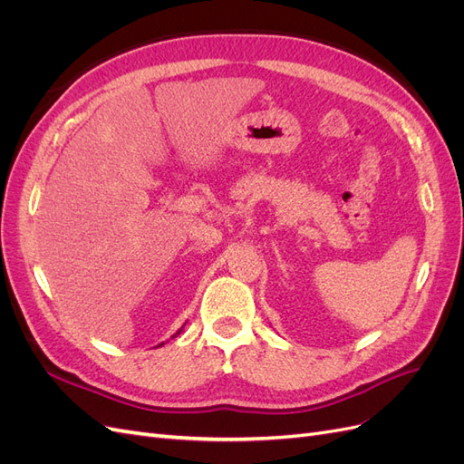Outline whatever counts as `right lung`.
Here are the masks:
<instances>
[{
    "label": "right lung",
    "mask_w": 464,
    "mask_h": 464,
    "mask_svg": "<svg viewBox=\"0 0 464 464\" xmlns=\"http://www.w3.org/2000/svg\"><path fill=\"white\" fill-rule=\"evenodd\" d=\"M181 329H184V327H181ZM181 329H179V331H178V333H176V334H174V336H178V334H179V333H181ZM162 344H164V343H162ZM162 344H159V346H162Z\"/></svg>",
    "instance_id": "1"
}]
</instances>
